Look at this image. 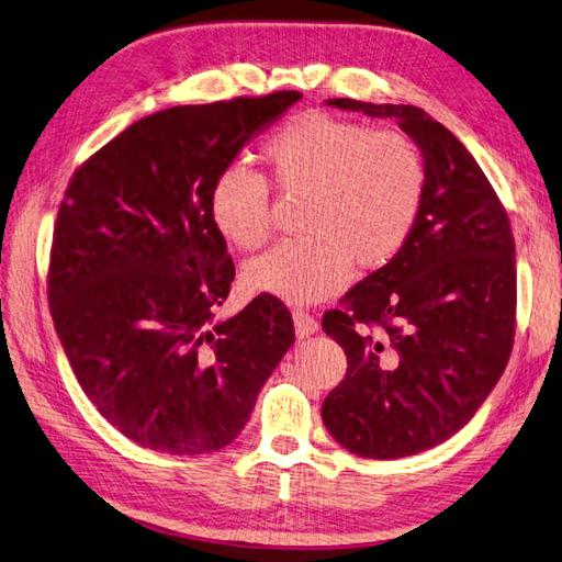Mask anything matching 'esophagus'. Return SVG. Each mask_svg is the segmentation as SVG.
Masks as SVG:
<instances>
[{"label": "esophagus", "instance_id": "esophagus-1", "mask_svg": "<svg viewBox=\"0 0 562 562\" xmlns=\"http://www.w3.org/2000/svg\"><path fill=\"white\" fill-rule=\"evenodd\" d=\"M294 333L299 340H306V337L318 333V321L311 316L306 311H294Z\"/></svg>", "mask_w": 562, "mask_h": 562}]
</instances>
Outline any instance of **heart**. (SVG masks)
I'll return each instance as SVG.
<instances>
[{"instance_id": "1", "label": "heart", "mask_w": 562, "mask_h": 562, "mask_svg": "<svg viewBox=\"0 0 562 562\" xmlns=\"http://www.w3.org/2000/svg\"><path fill=\"white\" fill-rule=\"evenodd\" d=\"M263 160L282 191H306L302 227L244 266L256 294L304 306L333 296L351 263L387 266L409 241L426 195V167L414 143L397 132L308 112L284 124L263 146ZM207 211L215 229L239 249L270 234L268 181L241 165L215 177Z\"/></svg>"}]
</instances>
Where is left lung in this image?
<instances>
[{"mask_svg": "<svg viewBox=\"0 0 562 562\" xmlns=\"http://www.w3.org/2000/svg\"><path fill=\"white\" fill-rule=\"evenodd\" d=\"M330 108L395 120L426 167L422 215L404 249L323 316L347 355L323 424L349 452L400 460L464 428L507 367L515 335V239L460 138L414 104L349 98ZM381 324L369 336L358 323Z\"/></svg>", "mask_w": 562, "mask_h": 562, "instance_id": "1", "label": "left lung"}]
</instances>
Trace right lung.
I'll use <instances>...</instances> for the list:
<instances>
[{"label": "right lung", "instance_id": "obj_1", "mask_svg": "<svg viewBox=\"0 0 562 562\" xmlns=\"http://www.w3.org/2000/svg\"><path fill=\"white\" fill-rule=\"evenodd\" d=\"M299 100V90H280L148 114L78 167L64 193L52 321L88 400L143 448L229 446L294 345L292 313L276 296L217 318L234 263L207 195Z\"/></svg>", "mask_w": 562, "mask_h": 562}]
</instances>
